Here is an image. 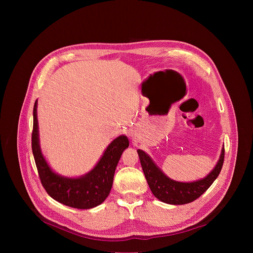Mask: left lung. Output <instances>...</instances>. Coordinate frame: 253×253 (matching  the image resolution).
<instances>
[{
    "mask_svg": "<svg viewBox=\"0 0 253 253\" xmlns=\"http://www.w3.org/2000/svg\"><path fill=\"white\" fill-rule=\"evenodd\" d=\"M137 152L144 175L154 196L164 203L173 205L190 203L200 197L218 177L224 161L223 147L217 164L207 176L193 182H178L167 177L148 154L140 149Z\"/></svg>",
    "mask_w": 253,
    "mask_h": 253,
    "instance_id": "obj_1",
    "label": "left lung"
}]
</instances>
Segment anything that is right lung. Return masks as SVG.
Listing matches in <instances>:
<instances>
[{"label":"right lung","instance_id":"add662e5","mask_svg":"<svg viewBox=\"0 0 253 253\" xmlns=\"http://www.w3.org/2000/svg\"><path fill=\"white\" fill-rule=\"evenodd\" d=\"M37 104L36 100L33 109L32 151L43 187L53 199L70 207L89 209L100 205L111 191L115 169L123 151L129 146L128 138L121 135L114 139L87 174L77 178L61 176L51 169L40 148Z\"/></svg>","mask_w":253,"mask_h":253}]
</instances>
